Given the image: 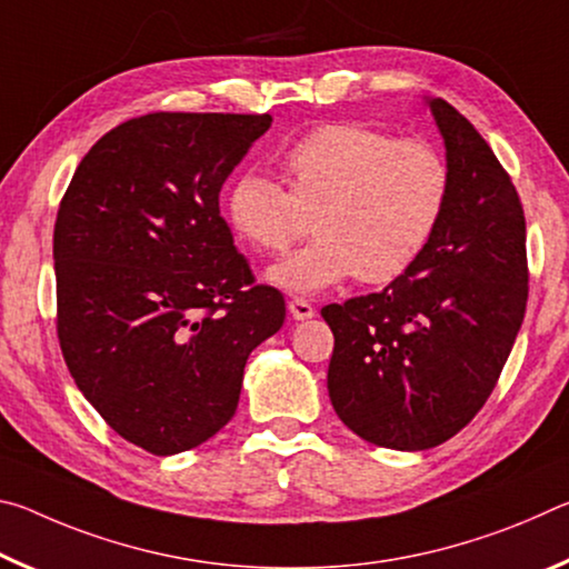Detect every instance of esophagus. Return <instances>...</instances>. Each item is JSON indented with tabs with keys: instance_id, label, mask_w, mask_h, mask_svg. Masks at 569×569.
<instances>
[{
	"instance_id": "obj_1",
	"label": "esophagus",
	"mask_w": 569,
	"mask_h": 569,
	"mask_svg": "<svg viewBox=\"0 0 569 569\" xmlns=\"http://www.w3.org/2000/svg\"><path fill=\"white\" fill-rule=\"evenodd\" d=\"M288 311H291L296 321H306V319H313V316H316L313 306L308 303L306 298H291V301H288Z\"/></svg>"
}]
</instances>
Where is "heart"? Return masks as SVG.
I'll use <instances>...</instances> for the list:
<instances>
[{
	"label": "heart",
	"instance_id": "1",
	"mask_svg": "<svg viewBox=\"0 0 569 569\" xmlns=\"http://www.w3.org/2000/svg\"><path fill=\"white\" fill-rule=\"evenodd\" d=\"M286 188L263 176L240 178L226 213L256 253H283L268 271L288 293H319L356 276L389 283L409 271L435 240L451 198V168L427 140H399L363 124L316 128L283 156Z\"/></svg>",
	"mask_w": 569,
	"mask_h": 569
}]
</instances>
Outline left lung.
Masks as SVG:
<instances>
[{
	"label": "left lung",
	"mask_w": 569,
	"mask_h": 569,
	"mask_svg": "<svg viewBox=\"0 0 569 569\" xmlns=\"http://www.w3.org/2000/svg\"><path fill=\"white\" fill-rule=\"evenodd\" d=\"M451 168L435 240L379 293L321 308L333 331L329 397L353 435L421 451L485 407L527 306V230L512 180L447 100L427 98Z\"/></svg>",
	"instance_id": "1"
}]
</instances>
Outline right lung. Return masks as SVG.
Instances as JSON below:
<instances>
[{
	"label": "right lung",
	"mask_w": 569,
	"mask_h": 569,
	"mask_svg": "<svg viewBox=\"0 0 569 569\" xmlns=\"http://www.w3.org/2000/svg\"><path fill=\"white\" fill-rule=\"evenodd\" d=\"M271 114L152 112L77 166L54 223L57 336L77 389L122 439L170 457L233 419L250 351L286 301L256 286L220 188Z\"/></svg>",
	"instance_id": "1"
}]
</instances>
